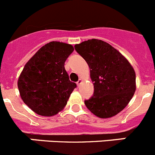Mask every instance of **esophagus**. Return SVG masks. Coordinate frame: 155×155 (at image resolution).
Instances as JSON below:
<instances>
[{
  "label": "esophagus",
  "mask_w": 155,
  "mask_h": 155,
  "mask_svg": "<svg viewBox=\"0 0 155 155\" xmlns=\"http://www.w3.org/2000/svg\"><path fill=\"white\" fill-rule=\"evenodd\" d=\"M81 83H82V79H79V80L77 81V82H76V84H77V86H80Z\"/></svg>",
  "instance_id": "obj_1"
}]
</instances>
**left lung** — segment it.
I'll return each mask as SVG.
<instances>
[{"label": "left lung", "mask_w": 155, "mask_h": 155, "mask_svg": "<svg viewBox=\"0 0 155 155\" xmlns=\"http://www.w3.org/2000/svg\"><path fill=\"white\" fill-rule=\"evenodd\" d=\"M74 47L89 65L94 85L93 95L85 100L86 106L101 118L119 113L136 89L135 73L131 65L118 50L102 40L92 39Z\"/></svg>", "instance_id": "1"}]
</instances>
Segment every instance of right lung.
Returning <instances> with one entry per match:
<instances>
[{"label":"right lung","mask_w":155,"mask_h":155,"mask_svg":"<svg viewBox=\"0 0 155 155\" xmlns=\"http://www.w3.org/2000/svg\"><path fill=\"white\" fill-rule=\"evenodd\" d=\"M74 49L70 44L53 41L42 47L26 63L17 82L24 103L37 114L53 116L61 111L73 89L65 69L66 59Z\"/></svg>","instance_id":"1"}]
</instances>
